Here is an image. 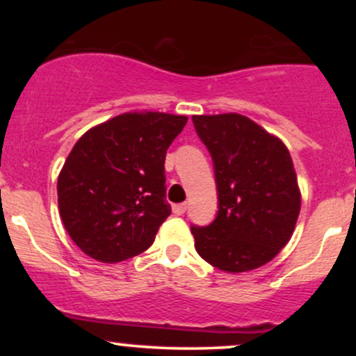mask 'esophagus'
Instances as JSON below:
<instances>
[{
  "label": "esophagus",
  "instance_id": "34e87169",
  "mask_svg": "<svg viewBox=\"0 0 356 356\" xmlns=\"http://www.w3.org/2000/svg\"><path fill=\"white\" fill-rule=\"evenodd\" d=\"M186 209H187V204H186V202H182V204H174V207H172L174 214H177V216H182L184 212H186Z\"/></svg>",
  "mask_w": 356,
  "mask_h": 356
}]
</instances>
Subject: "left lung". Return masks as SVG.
I'll use <instances>...</instances> for the list:
<instances>
[{
    "label": "left lung",
    "instance_id": "8db88e82",
    "mask_svg": "<svg viewBox=\"0 0 356 356\" xmlns=\"http://www.w3.org/2000/svg\"><path fill=\"white\" fill-rule=\"evenodd\" d=\"M218 187V216L192 226L195 251L226 273L269 263L291 239L301 207L291 155L280 138L239 113L192 115Z\"/></svg>",
    "mask_w": 356,
    "mask_h": 356
}]
</instances>
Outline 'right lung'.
Masks as SVG:
<instances>
[{
	"instance_id": "right-lung-1",
	"label": "right lung",
	"mask_w": 356,
	"mask_h": 356,
	"mask_svg": "<svg viewBox=\"0 0 356 356\" xmlns=\"http://www.w3.org/2000/svg\"><path fill=\"white\" fill-rule=\"evenodd\" d=\"M186 115L127 112L79 138L58 175V209L73 243L102 263L140 254L169 218L165 154Z\"/></svg>"
}]
</instances>
